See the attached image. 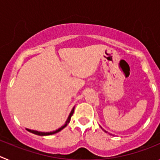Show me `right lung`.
<instances>
[{"mask_svg": "<svg viewBox=\"0 0 160 160\" xmlns=\"http://www.w3.org/2000/svg\"><path fill=\"white\" fill-rule=\"evenodd\" d=\"M73 111H74V107L72 109V111H71V112H70V115H69L67 120L66 121V123H65L64 125L62 127V128H60L59 129L56 130V131H51V132H41V131H33V130H30V129H26V130H27L28 131H29V132L32 133V134H35V135H41V136H45V135H53V134H56V133H58V132H59L60 131H62L63 128H66V126H67V124L70 122V118H71V116L73 115Z\"/></svg>", "mask_w": 160, "mask_h": 160, "instance_id": "add662e5", "label": "right lung"}]
</instances>
